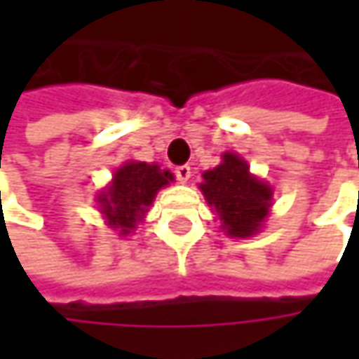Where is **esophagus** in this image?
Masks as SVG:
<instances>
[{
    "instance_id": "1",
    "label": "esophagus",
    "mask_w": 359,
    "mask_h": 359,
    "mask_svg": "<svg viewBox=\"0 0 359 359\" xmlns=\"http://www.w3.org/2000/svg\"><path fill=\"white\" fill-rule=\"evenodd\" d=\"M175 177L180 184H187V180L191 177V168L189 165H177L175 168Z\"/></svg>"
}]
</instances>
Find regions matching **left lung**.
<instances>
[{
	"instance_id": "1",
	"label": "left lung",
	"mask_w": 359,
	"mask_h": 359,
	"mask_svg": "<svg viewBox=\"0 0 359 359\" xmlns=\"http://www.w3.org/2000/svg\"><path fill=\"white\" fill-rule=\"evenodd\" d=\"M205 201L214 208L229 238L255 236L271 208V187L250 173V165L238 154H224L222 163L203 172L200 184Z\"/></svg>"
}]
</instances>
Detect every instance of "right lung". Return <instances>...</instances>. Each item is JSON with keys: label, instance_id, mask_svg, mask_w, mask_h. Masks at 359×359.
<instances>
[{"label": "right lung", "instance_id": "obj_1", "mask_svg": "<svg viewBox=\"0 0 359 359\" xmlns=\"http://www.w3.org/2000/svg\"><path fill=\"white\" fill-rule=\"evenodd\" d=\"M173 173L159 170L158 163L128 161L114 173L111 184L97 196L107 226L119 236L131 233L156 200L161 187L170 186Z\"/></svg>", "mask_w": 359, "mask_h": 359}]
</instances>
